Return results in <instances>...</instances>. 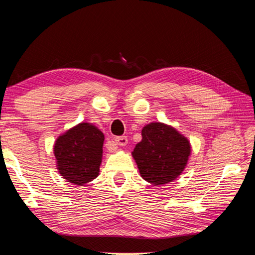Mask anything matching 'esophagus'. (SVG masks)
<instances>
[{
    "instance_id": "1",
    "label": "esophagus",
    "mask_w": 255,
    "mask_h": 255,
    "mask_svg": "<svg viewBox=\"0 0 255 255\" xmlns=\"http://www.w3.org/2000/svg\"><path fill=\"white\" fill-rule=\"evenodd\" d=\"M115 142H116L118 146L121 147H124L126 146V144L128 143V139L126 136H122V137H116L115 138Z\"/></svg>"
}]
</instances>
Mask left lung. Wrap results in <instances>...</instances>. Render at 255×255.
Returning a JSON list of instances; mask_svg holds the SVG:
<instances>
[{"instance_id": "8db88e82", "label": "left lung", "mask_w": 255, "mask_h": 255, "mask_svg": "<svg viewBox=\"0 0 255 255\" xmlns=\"http://www.w3.org/2000/svg\"><path fill=\"white\" fill-rule=\"evenodd\" d=\"M142 139L131 152L140 176L153 186L171 182L184 170L191 153L188 139L162 123H150L141 130Z\"/></svg>"}]
</instances>
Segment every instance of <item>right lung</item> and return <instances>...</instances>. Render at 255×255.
Instances as JSON below:
<instances>
[{
    "label": "right lung",
    "mask_w": 255,
    "mask_h": 255,
    "mask_svg": "<svg viewBox=\"0 0 255 255\" xmlns=\"http://www.w3.org/2000/svg\"><path fill=\"white\" fill-rule=\"evenodd\" d=\"M104 133L89 123H81L61 134L54 144L57 170L75 186L93 181L99 174Z\"/></svg>",
    "instance_id": "right-lung-1"
}]
</instances>
